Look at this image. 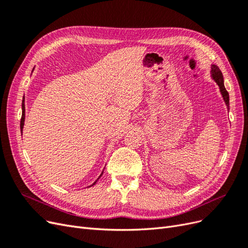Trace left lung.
<instances>
[{
    "instance_id": "8db88e82",
    "label": "left lung",
    "mask_w": 248,
    "mask_h": 248,
    "mask_svg": "<svg viewBox=\"0 0 248 248\" xmlns=\"http://www.w3.org/2000/svg\"><path fill=\"white\" fill-rule=\"evenodd\" d=\"M211 73H212V78H214V80L217 82V85H218L219 89H220V92L221 95L223 97V100L226 102L228 109H230V97H229V93L226 90V87H224L223 84V77H222V72L220 71V69L217 67L216 65H212V68H211Z\"/></svg>"
}]
</instances>
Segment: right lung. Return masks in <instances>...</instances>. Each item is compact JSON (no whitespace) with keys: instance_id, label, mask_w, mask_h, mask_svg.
I'll list each match as a JSON object with an SVG mask.
<instances>
[{"instance_id":"1","label":"right lung","mask_w":248,"mask_h":248,"mask_svg":"<svg viewBox=\"0 0 248 248\" xmlns=\"http://www.w3.org/2000/svg\"><path fill=\"white\" fill-rule=\"evenodd\" d=\"M21 107H22V114H21V119H20V131H22V128H24V122H25V104H24V100H22V104H21ZM103 174V171L101 172V175ZM100 175V176H101ZM100 178V177H99ZM98 178V179H99ZM97 179V180H98ZM97 180L96 181L92 184V185H95V183L97 182Z\"/></svg>"}]
</instances>
